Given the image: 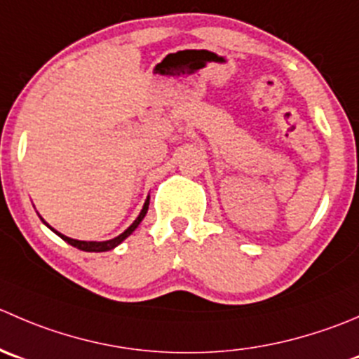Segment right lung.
Here are the masks:
<instances>
[{
	"label": "right lung",
	"mask_w": 359,
	"mask_h": 359,
	"mask_svg": "<svg viewBox=\"0 0 359 359\" xmlns=\"http://www.w3.org/2000/svg\"><path fill=\"white\" fill-rule=\"evenodd\" d=\"M147 210H149V198L147 200H145V203H144V208H142V212H140V215H138L137 219H135V222L133 224L130 226V228L126 229V231L124 233H121L119 236H116V238H112V240H105V242H86V240H75V238H69V236H66V235H62V233H59V231H55L54 228H50V226L47 224V222H45V224L48 226V228L52 229V231L54 233H57L59 236H61L62 240H65V242H68L69 245H73V247H76V249H80V250H86V252H105V250H110V249H114V247H117L119 245L121 242H123V240H126L128 236L131 235V233L135 231V229L138 228V224H140L142 222V219L145 217V214H147Z\"/></svg>",
	"instance_id": "add662e5"
}]
</instances>
